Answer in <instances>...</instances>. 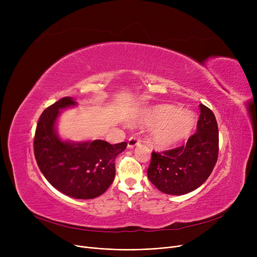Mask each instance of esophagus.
<instances>
[{
  "label": "esophagus",
  "instance_id": "obj_1",
  "mask_svg": "<svg viewBox=\"0 0 257 257\" xmlns=\"http://www.w3.org/2000/svg\"><path fill=\"white\" fill-rule=\"evenodd\" d=\"M140 143H141V141H140L138 138L132 137V138H130V139L128 140V148H129V149H132V148L139 146Z\"/></svg>",
  "mask_w": 257,
  "mask_h": 257
}]
</instances>
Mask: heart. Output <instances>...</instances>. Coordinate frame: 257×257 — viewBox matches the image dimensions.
Instances as JSON below:
<instances>
[{
    "label": "heart",
    "mask_w": 257,
    "mask_h": 257,
    "mask_svg": "<svg viewBox=\"0 0 257 257\" xmlns=\"http://www.w3.org/2000/svg\"><path fill=\"white\" fill-rule=\"evenodd\" d=\"M143 126H155L151 139L158 148H173L192 136L196 127L195 115L179 107L170 104H159L146 109L138 118Z\"/></svg>",
    "instance_id": "obj_1"
}]
</instances>
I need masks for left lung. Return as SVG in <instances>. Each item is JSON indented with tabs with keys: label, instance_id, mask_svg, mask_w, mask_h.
<instances>
[{
	"label": "left lung",
	"instance_id": "obj_1",
	"mask_svg": "<svg viewBox=\"0 0 257 257\" xmlns=\"http://www.w3.org/2000/svg\"><path fill=\"white\" fill-rule=\"evenodd\" d=\"M197 131L185 145L152 152L148 178L160 192L184 195L203 184L209 177L219 154V129L213 112L200 104Z\"/></svg>",
	"mask_w": 257,
	"mask_h": 257
}]
</instances>
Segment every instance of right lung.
Wrapping results in <instances>:
<instances>
[{
  "instance_id": "right-lung-1",
  "label": "right lung",
  "mask_w": 257,
  "mask_h": 257,
  "mask_svg": "<svg viewBox=\"0 0 257 257\" xmlns=\"http://www.w3.org/2000/svg\"><path fill=\"white\" fill-rule=\"evenodd\" d=\"M77 105L65 97L49 106L40 115L34 138V155L46 179L62 194L76 199L101 196L115 176L114 160L127 143L110 145L96 140L83 143L64 142L56 131L60 111Z\"/></svg>"
}]
</instances>
